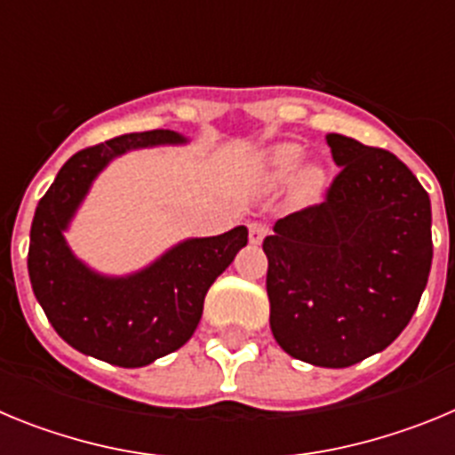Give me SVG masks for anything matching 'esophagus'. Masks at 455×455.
Instances as JSON below:
<instances>
[{"mask_svg":"<svg viewBox=\"0 0 455 455\" xmlns=\"http://www.w3.org/2000/svg\"><path fill=\"white\" fill-rule=\"evenodd\" d=\"M268 235V225L262 223V220H252L251 225H248V236H251V243H262L264 236Z\"/></svg>","mask_w":455,"mask_h":455,"instance_id":"34e87169","label":"esophagus"}]
</instances>
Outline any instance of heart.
<instances>
[{
    "label": "heart",
    "instance_id": "obj_1",
    "mask_svg": "<svg viewBox=\"0 0 455 455\" xmlns=\"http://www.w3.org/2000/svg\"><path fill=\"white\" fill-rule=\"evenodd\" d=\"M271 162L280 172H291L300 162V148L291 146V143L275 148L271 155ZM316 182H319V175H316L315 171H309L307 175H305V184H309V187H312V184H316Z\"/></svg>",
    "mask_w": 455,
    "mask_h": 455
}]
</instances>
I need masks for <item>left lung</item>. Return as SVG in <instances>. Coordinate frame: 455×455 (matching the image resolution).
Listing matches in <instances>:
<instances>
[{
	"label": "left lung",
	"mask_w": 455,
	"mask_h": 455,
	"mask_svg": "<svg viewBox=\"0 0 455 455\" xmlns=\"http://www.w3.org/2000/svg\"><path fill=\"white\" fill-rule=\"evenodd\" d=\"M339 172L323 203L275 223L271 331L289 355L341 369L383 351L419 305L433 262L431 200L392 152L328 134Z\"/></svg>",
	"instance_id": "8db88e82"
}]
</instances>
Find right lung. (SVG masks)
<instances>
[{"label":"right lung","mask_w":455,"mask_h":455,"mask_svg":"<svg viewBox=\"0 0 455 455\" xmlns=\"http://www.w3.org/2000/svg\"><path fill=\"white\" fill-rule=\"evenodd\" d=\"M184 143L171 130L123 134L72 155L40 198L31 223V287L54 331L72 348L116 367H146L178 351L196 332L204 296L248 243L243 225L207 239H188L146 271L102 277L66 246L63 230L108 159L130 148Z\"/></svg>","instance_id":"add662e5"}]
</instances>
